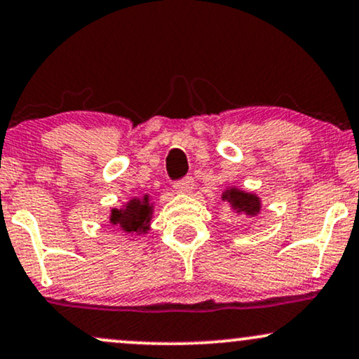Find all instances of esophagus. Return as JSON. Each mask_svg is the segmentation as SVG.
<instances>
[{
	"label": "esophagus",
	"mask_w": 359,
	"mask_h": 359,
	"mask_svg": "<svg viewBox=\"0 0 359 359\" xmlns=\"http://www.w3.org/2000/svg\"><path fill=\"white\" fill-rule=\"evenodd\" d=\"M192 185H194V179H192V177H185V179H182V180H177V182L174 184V189H175L177 192L185 194V192L191 191Z\"/></svg>",
	"instance_id": "1"
}]
</instances>
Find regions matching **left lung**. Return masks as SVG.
Wrapping results in <instances>:
<instances>
[{
	"mask_svg": "<svg viewBox=\"0 0 359 359\" xmlns=\"http://www.w3.org/2000/svg\"><path fill=\"white\" fill-rule=\"evenodd\" d=\"M222 199L228 201L236 212H245L248 214V216H257L259 212V208H262L259 197L255 196V194L243 192L240 189L234 187L222 194Z\"/></svg>",
	"mask_w": 359,
	"mask_h": 359,
	"instance_id": "8db88e82",
	"label": "left lung"
}]
</instances>
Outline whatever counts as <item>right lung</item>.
<instances>
[{
  "label": "right lung",
  "instance_id": "obj_1",
  "mask_svg": "<svg viewBox=\"0 0 359 359\" xmlns=\"http://www.w3.org/2000/svg\"><path fill=\"white\" fill-rule=\"evenodd\" d=\"M151 214H154V204H150L148 196L143 197V199L135 197L125 208L113 209L109 222L126 233L142 234L150 229Z\"/></svg>",
  "mask_w": 359,
  "mask_h": 359
}]
</instances>
